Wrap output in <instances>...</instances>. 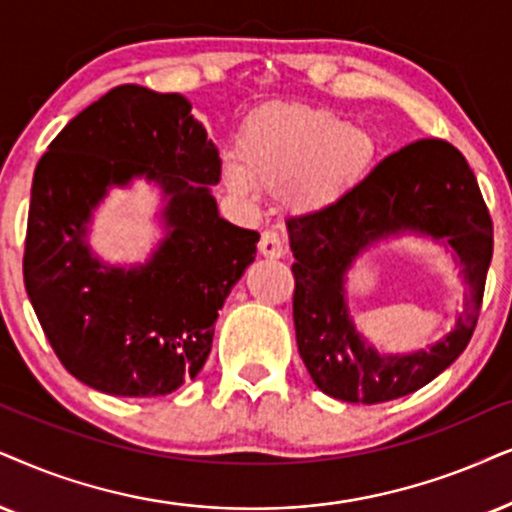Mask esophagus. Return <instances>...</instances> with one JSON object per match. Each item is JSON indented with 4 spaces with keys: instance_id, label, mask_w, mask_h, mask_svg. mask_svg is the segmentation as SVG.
I'll list each match as a JSON object with an SVG mask.
<instances>
[{
    "instance_id": "34e87169",
    "label": "esophagus",
    "mask_w": 512,
    "mask_h": 512,
    "mask_svg": "<svg viewBox=\"0 0 512 512\" xmlns=\"http://www.w3.org/2000/svg\"><path fill=\"white\" fill-rule=\"evenodd\" d=\"M260 252L264 257H271V260H278V257L286 255V245H283L281 236L276 231H264L260 238Z\"/></svg>"
}]
</instances>
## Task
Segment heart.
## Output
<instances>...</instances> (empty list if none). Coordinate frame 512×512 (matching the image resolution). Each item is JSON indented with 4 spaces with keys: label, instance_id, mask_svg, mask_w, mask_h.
<instances>
[{
    "label": "heart",
    "instance_id": "b5f03b06",
    "mask_svg": "<svg viewBox=\"0 0 512 512\" xmlns=\"http://www.w3.org/2000/svg\"><path fill=\"white\" fill-rule=\"evenodd\" d=\"M378 144L366 129L333 111L267 106L241 134V158L224 163V181L236 196H257L260 186L286 189L302 208L333 203L371 170Z\"/></svg>",
    "mask_w": 512,
    "mask_h": 512
}]
</instances>
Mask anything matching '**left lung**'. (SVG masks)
<instances>
[{"instance_id":"8db88e82","label":"left lung","mask_w":512,"mask_h":512,"mask_svg":"<svg viewBox=\"0 0 512 512\" xmlns=\"http://www.w3.org/2000/svg\"><path fill=\"white\" fill-rule=\"evenodd\" d=\"M293 319L300 357L316 387L349 404H383L420 390L468 347L480 316L494 229L475 174L461 151L423 139L387 155L335 203L290 217ZM430 237L455 252L469 293L455 328L406 355L375 350L346 307V271L373 244Z\"/></svg>"}]
</instances>
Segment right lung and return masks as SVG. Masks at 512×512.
Here are the masks:
<instances>
[{"label":"right lung","mask_w":512,"mask_h":512,"mask_svg":"<svg viewBox=\"0 0 512 512\" xmlns=\"http://www.w3.org/2000/svg\"><path fill=\"white\" fill-rule=\"evenodd\" d=\"M219 174L191 103L139 84L111 89L49 144L32 179L23 278L56 357L84 385L160 397L200 373L260 241L219 217ZM134 178L159 189L166 236L146 263L108 265L88 226L107 191Z\"/></svg>","instance_id":"1"}]
</instances>
